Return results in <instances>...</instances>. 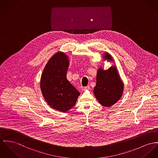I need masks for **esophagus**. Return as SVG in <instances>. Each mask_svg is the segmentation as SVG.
I'll return each instance as SVG.
<instances>
[{
    "instance_id": "esophagus-1",
    "label": "esophagus",
    "mask_w": 158,
    "mask_h": 158,
    "mask_svg": "<svg viewBox=\"0 0 158 158\" xmlns=\"http://www.w3.org/2000/svg\"><path fill=\"white\" fill-rule=\"evenodd\" d=\"M89 88H90L89 86L88 85V86H85V87L84 88V90H88V89H89Z\"/></svg>"
}]
</instances>
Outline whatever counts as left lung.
<instances>
[{
    "label": "left lung",
    "mask_w": 158,
    "mask_h": 158,
    "mask_svg": "<svg viewBox=\"0 0 158 158\" xmlns=\"http://www.w3.org/2000/svg\"><path fill=\"white\" fill-rule=\"evenodd\" d=\"M105 60L112 61L111 56L105 53ZM94 93L98 102L105 107L114 105L121 98L124 85L115 65L106 70L100 68L97 73Z\"/></svg>",
    "instance_id": "8db88e82"
}]
</instances>
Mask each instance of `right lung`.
Listing matches in <instances>:
<instances>
[{
    "label": "right lung",
    "mask_w": 158,
    "mask_h": 158,
    "mask_svg": "<svg viewBox=\"0 0 158 158\" xmlns=\"http://www.w3.org/2000/svg\"><path fill=\"white\" fill-rule=\"evenodd\" d=\"M69 65L63 52L55 53L46 65L41 77L40 88L51 108L67 112L75 105L80 93L67 79Z\"/></svg>",
    "instance_id": "add662e5"
}]
</instances>
